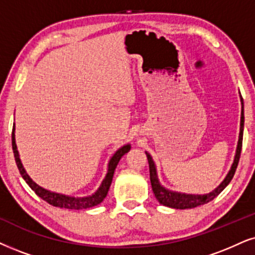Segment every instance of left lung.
<instances>
[{
	"instance_id": "1",
	"label": "left lung",
	"mask_w": 255,
	"mask_h": 255,
	"mask_svg": "<svg viewBox=\"0 0 255 255\" xmlns=\"http://www.w3.org/2000/svg\"><path fill=\"white\" fill-rule=\"evenodd\" d=\"M241 105H243V109H241V122H240V135H239V142H238V148H237V154H235V159L233 165H232V168L230 173L227 174L226 179L222 181L220 186L218 187L215 191H213L209 194L206 195H188V194H181V193H175V192H169L168 189L163 188L162 186L159 183V180H157L156 176V169L155 166H154L153 160L149 154H147L148 163H149V176H150V183L151 188H153L154 195L155 198L159 200L161 205H165L167 207L170 208H176V209H186V208H194L198 207V206L205 205L207 202L212 201L214 198L220 194V193L224 191L225 187H226L228 183L231 182V180L233 179L235 170H237L238 163H239L240 160V154H241V148H243V134H244V122H245V117H244V100L241 98Z\"/></svg>"
}]
</instances>
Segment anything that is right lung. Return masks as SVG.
Masks as SVG:
<instances>
[{
  "label": "right lung",
  "mask_w": 255,
  "mask_h": 255,
  "mask_svg": "<svg viewBox=\"0 0 255 255\" xmlns=\"http://www.w3.org/2000/svg\"><path fill=\"white\" fill-rule=\"evenodd\" d=\"M14 130H15V125L14 127H12L11 144H12V151H14L16 165H17V168L20 170L22 178L24 179V181L28 183L29 187H30V188L36 193V195L40 196L42 200H44V201L48 202V204L51 206H55V207H61V208H67V209H86V208L93 207V206L99 205L100 202L106 198V195L108 194L109 187L112 185L113 175H114L115 168H117L119 161H120L121 157L124 156L126 153H128L130 149L129 144H127V146H124L122 148H120V149L114 154V156L112 157L111 161H109V168H108L107 175H106L105 180L102 181V185L100 186V188L98 189V192H96L95 194H93L92 196H88V198H82V199L70 198V196H66L62 194H57V193H51L49 191H46V189L41 188L40 186H37L33 180L29 178L28 174L25 173L23 166H22L20 157H18V151L15 143Z\"/></svg>",
  "instance_id": "add662e5"
}]
</instances>
